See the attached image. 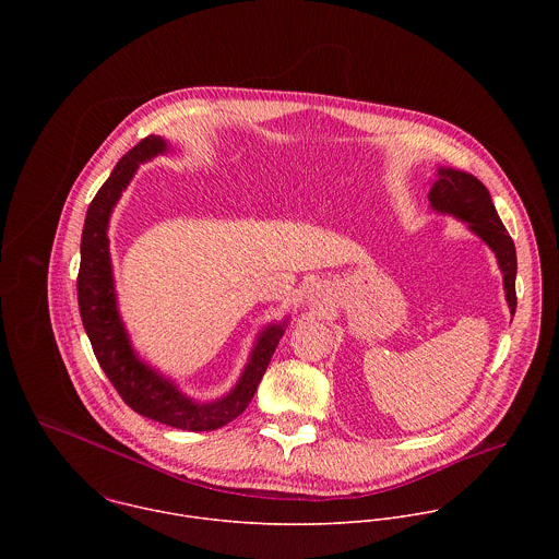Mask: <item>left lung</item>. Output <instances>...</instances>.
I'll return each mask as SVG.
<instances>
[{"instance_id": "8db88e82", "label": "left lung", "mask_w": 559, "mask_h": 559, "mask_svg": "<svg viewBox=\"0 0 559 559\" xmlns=\"http://www.w3.org/2000/svg\"><path fill=\"white\" fill-rule=\"evenodd\" d=\"M428 200H430L432 211L454 215L456 219L467 222L469 230H474L479 239L495 251L499 269L503 273L506 301H508L510 314L514 317V312H516V290H514L516 249L492 206L488 189L479 182L476 176H472L467 171L452 169V167H439L437 180L432 182Z\"/></svg>"}]
</instances>
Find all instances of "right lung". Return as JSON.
Listing matches in <instances>:
<instances>
[{
  "label": "right lung",
  "instance_id": "1",
  "mask_svg": "<svg viewBox=\"0 0 559 559\" xmlns=\"http://www.w3.org/2000/svg\"><path fill=\"white\" fill-rule=\"evenodd\" d=\"M167 142L159 135L144 138L135 148H131L116 163L111 176L90 202L81 235L78 301L83 329L90 337L92 350L120 399L135 413L148 419H155L171 428L200 432L230 424L247 408L280 344V337L284 335L286 320L280 324H269L260 333L240 374L239 383L228 396L215 402H195L185 396L169 379L146 366L135 355L127 329L118 314L107 226L116 202L131 182L140 163L167 153Z\"/></svg>",
  "mask_w": 559,
  "mask_h": 559
}]
</instances>
